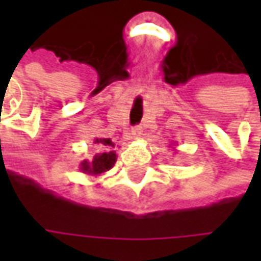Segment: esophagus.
Returning a JSON list of instances; mask_svg holds the SVG:
<instances>
[{
    "instance_id": "34e87169",
    "label": "esophagus",
    "mask_w": 261,
    "mask_h": 261,
    "mask_svg": "<svg viewBox=\"0 0 261 261\" xmlns=\"http://www.w3.org/2000/svg\"><path fill=\"white\" fill-rule=\"evenodd\" d=\"M131 133H133V138H134V140H141L142 127H140V125H138V127H134Z\"/></svg>"
}]
</instances>
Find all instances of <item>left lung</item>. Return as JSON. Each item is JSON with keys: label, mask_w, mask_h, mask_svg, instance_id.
<instances>
[{"label": "left lung", "mask_w": 261, "mask_h": 261, "mask_svg": "<svg viewBox=\"0 0 261 261\" xmlns=\"http://www.w3.org/2000/svg\"><path fill=\"white\" fill-rule=\"evenodd\" d=\"M170 145H172V144H170Z\"/></svg>", "instance_id": "left-lung-1"}]
</instances>
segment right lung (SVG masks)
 Here are the masks:
<instances>
[{"label":"right lung","instance_id":"right-lung-1","mask_svg":"<svg viewBox=\"0 0 261 261\" xmlns=\"http://www.w3.org/2000/svg\"><path fill=\"white\" fill-rule=\"evenodd\" d=\"M95 144L100 148V152L95 155V158L81 162L80 170L89 176H100L112 169L117 161L116 151H113L114 142L110 138H95Z\"/></svg>","mask_w":261,"mask_h":261}]
</instances>
